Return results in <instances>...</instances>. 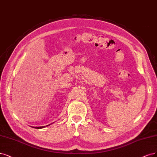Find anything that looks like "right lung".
Masks as SVG:
<instances>
[{
    "label": "right lung",
    "mask_w": 157,
    "mask_h": 157,
    "mask_svg": "<svg viewBox=\"0 0 157 157\" xmlns=\"http://www.w3.org/2000/svg\"><path fill=\"white\" fill-rule=\"evenodd\" d=\"M49 125H47V126H42V127H32V128H45V127H47V126H48Z\"/></svg>",
    "instance_id": "1"
}]
</instances>
